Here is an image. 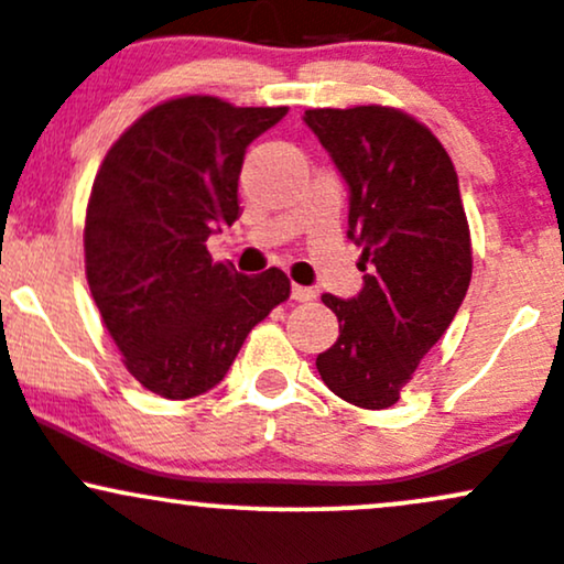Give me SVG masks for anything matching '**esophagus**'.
I'll use <instances>...</instances> for the list:
<instances>
[{
  "mask_svg": "<svg viewBox=\"0 0 564 564\" xmlns=\"http://www.w3.org/2000/svg\"><path fill=\"white\" fill-rule=\"evenodd\" d=\"M292 300L294 302H313L315 300V292L313 289H307V286H292Z\"/></svg>",
  "mask_w": 564,
  "mask_h": 564,
  "instance_id": "obj_1",
  "label": "esophagus"
}]
</instances>
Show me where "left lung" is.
<instances>
[{"label": "left lung", "mask_w": 564, "mask_h": 564, "mask_svg": "<svg viewBox=\"0 0 564 564\" xmlns=\"http://www.w3.org/2000/svg\"><path fill=\"white\" fill-rule=\"evenodd\" d=\"M302 120L348 184V238L361 246L364 270L356 296H321L339 337L315 367L348 404L386 410L453 324L471 283L455 165L436 135L399 109H307Z\"/></svg>", "instance_id": "8db88e82"}]
</instances>
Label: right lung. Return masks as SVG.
<instances>
[{
  "mask_svg": "<svg viewBox=\"0 0 564 564\" xmlns=\"http://www.w3.org/2000/svg\"><path fill=\"white\" fill-rule=\"evenodd\" d=\"M286 107L171 98L111 144L85 216V272L126 367L147 391L192 399L225 380L249 332L289 296L278 268L243 275L208 238L240 216L249 144Z\"/></svg>",
  "mask_w": 564,
  "mask_h": 564,
  "instance_id": "1",
  "label": "right lung"
}]
</instances>
